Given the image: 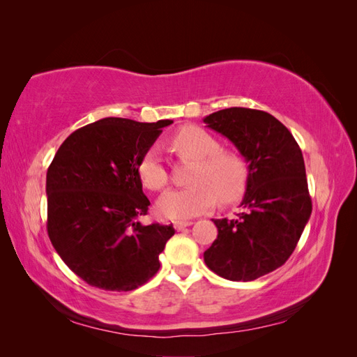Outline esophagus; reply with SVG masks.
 Returning a JSON list of instances; mask_svg holds the SVG:
<instances>
[{"mask_svg":"<svg viewBox=\"0 0 357 357\" xmlns=\"http://www.w3.org/2000/svg\"><path fill=\"white\" fill-rule=\"evenodd\" d=\"M190 225H192V222H181V220H177V222H174V228H176L177 231H181V229L188 228V226H190Z\"/></svg>","mask_w":357,"mask_h":357,"instance_id":"1","label":"esophagus"}]
</instances>
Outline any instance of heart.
<instances>
[{
  "label": "heart",
  "mask_w": 357,
  "mask_h": 357,
  "mask_svg": "<svg viewBox=\"0 0 357 357\" xmlns=\"http://www.w3.org/2000/svg\"><path fill=\"white\" fill-rule=\"evenodd\" d=\"M169 146L181 158L195 160L189 181L183 189L164 193L156 204L162 218L186 220L211 210L218 198L222 202L238 199L248 181V165L243 155L220 150L213 135L195 125L181 126L169 138ZM138 177L150 190H160L168 183V171L156 147L149 149L138 162Z\"/></svg>",
  "instance_id": "1"
}]
</instances>
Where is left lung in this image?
Returning <instances> with one entry per match:
<instances>
[{
	"instance_id": "1",
	"label": "left lung",
	"mask_w": 357,
	"mask_h": 357,
	"mask_svg": "<svg viewBox=\"0 0 357 357\" xmlns=\"http://www.w3.org/2000/svg\"><path fill=\"white\" fill-rule=\"evenodd\" d=\"M204 122L248 164L243 211L235 219H213L219 234L204 261L226 280L252 282L287 261L310 219L304 158L289 129L266 112L231 107Z\"/></svg>"
}]
</instances>
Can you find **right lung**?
<instances>
[{
    "instance_id": "add662e5",
    "label": "right lung",
    "mask_w": 357,
    "mask_h": 357,
    "mask_svg": "<svg viewBox=\"0 0 357 357\" xmlns=\"http://www.w3.org/2000/svg\"><path fill=\"white\" fill-rule=\"evenodd\" d=\"M172 121L105 117L74 131L47 169V234L86 283L128 291L152 278L172 225H143L150 201L138 162Z\"/></svg>"
}]
</instances>
